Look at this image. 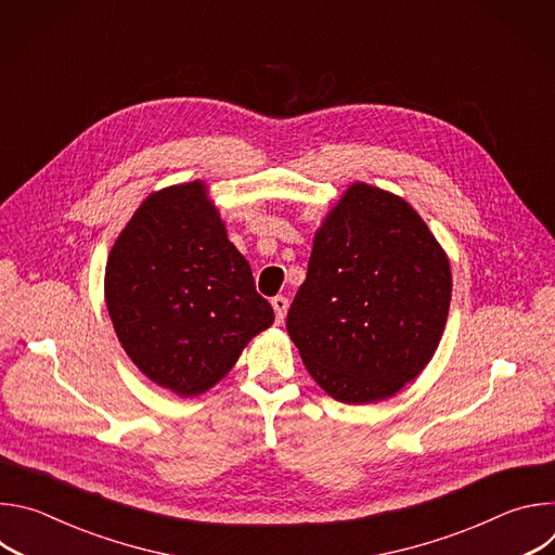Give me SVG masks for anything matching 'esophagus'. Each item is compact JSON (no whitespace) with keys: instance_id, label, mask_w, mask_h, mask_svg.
Segmentation results:
<instances>
[{"instance_id":"esophagus-1","label":"esophagus","mask_w":555,"mask_h":555,"mask_svg":"<svg viewBox=\"0 0 555 555\" xmlns=\"http://www.w3.org/2000/svg\"><path fill=\"white\" fill-rule=\"evenodd\" d=\"M272 307H274V313H276V323H283L285 321V313H287V307H289V300L285 296H274L272 298Z\"/></svg>"}]
</instances>
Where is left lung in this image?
<instances>
[{
	"label": "left lung",
	"mask_w": 555,
	"mask_h": 555,
	"mask_svg": "<svg viewBox=\"0 0 555 555\" xmlns=\"http://www.w3.org/2000/svg\"><path fill=\"white\" fill-rule=\"evenodd\" d=\"M450 292L448 259L422 217L400 197L353 184L315 232L287 332L332 398L377 402L433 358Z\"/></svg>",
	"instance_id": "left-lung-1"
}]
</instances>
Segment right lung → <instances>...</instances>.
I'll use <instances>...</instances> for the list:
<instances>
[{
    "mask_svg": "<svg viewBox=\"0 0 555 555\" xmlns=\"http://www.w3.org/2000/svg\"><path fill=\"white\" fill-rule=\"evenodd\" d=\"M105 300L127 356L178 395L210 388L274 323L202 182L165 189L135 210L109 253Z\"/></svg>",
    "mask_w": 555,
    "mask_h": 555,
    "instance_id": "add662e5",
    "label": "right lung"
}]
</instances>
